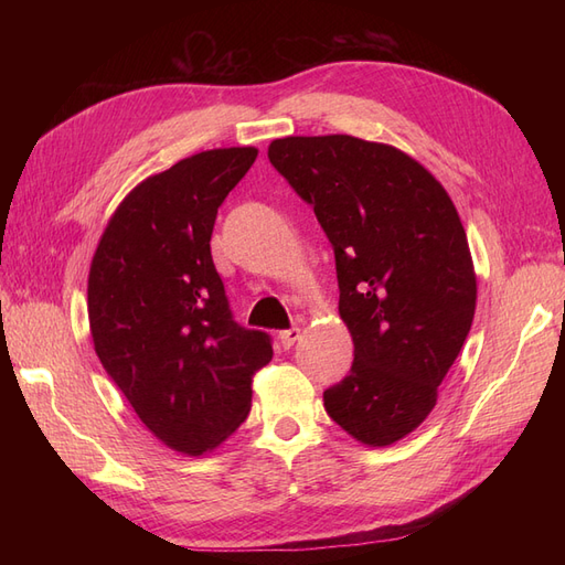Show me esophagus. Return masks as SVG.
Here are the masks:
<instances>
[{"instance_id": "esophagus-1", "label": "esophagus", "mask_w": 565, "mask_h": 565, "mask_svg": "<svg viewBox=\"0 0 565 565\" xmlns=\"http://www.w3.org/2000/svg\"><path fill=\"white\" fill-rule=\"evenodd\" d=\"M301 337V330L299 328H289V330H282L280 332V344L285 347V349H289V347H295V341Z\"/></svg>"}]
</instances>
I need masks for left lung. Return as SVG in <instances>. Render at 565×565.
Here are the masks:
<instances>
[{
  "instance_id": "8db88e82",
  "label": "left lung",
  "mask_w": 565,
  "mask_h": 565,
  "mask_svg": "<svg viewBox=\"0 0 565 565\" xmlns=\"http://www.w3.org/2000/svg\"><path fill=\"white\" fill-rule=\"evenodd\" d=\"M268 160L330 237L353 365L322 393L355 440L386 448L429 417L476 311L455 204L407 152L349 134L287 136Z\"/></svg>"
}]
</instances>
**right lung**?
<instances>
[{
	"label": "right lung",
	"instance_id": "right-lung-1",
	"mask_svg": "<svg viewBox=\"0 0 565 565\" xmlns=\"http://www.w3.org/2000/svg\"><path fill=\"white\" fill-rule=\"evenodd\" d=\"M259 150L214 148L141 181L119 202L87 285L96 355L134 413L167 448L200 457L252 407L270 337L231 316L212 262L221 202Z\"/></svg>",
	"mask_w": 565,
	"mask_h": 565
}]
</instances>
